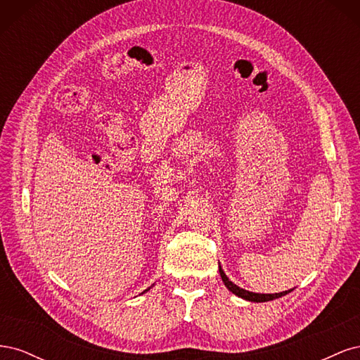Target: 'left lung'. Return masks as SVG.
<instances>
[{
	"mask_svg": "<svg viewBox=\"0 0 360 360\" xmlns=\"http://www.w3.org/2000/svg\"><path fill=\"white\" fill-rule=\"evenodd\" d=\"M219 274H221V278H222V281H224V284H225V287L230 290L231 292H234L236 296H238V297H242V299H245V300H249V302H269V300H275V299H279V297H282V296H285V294H288L291 290H288V291H282V292H275V294H261V292H252V291H248V290H243V288H240V287H237L234 282H231L230 279L226 278V275L224 274V270H222V267L219 266Z\"/></svg>",
	"mask_w": 360,
	"mask_h": 360,
	"instance_id": "8db88e82",
	"label": "left lung"
}]
</instances>
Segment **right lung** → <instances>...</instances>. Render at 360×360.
<instances>
[{"instance_id": "obj_1", "label": "right lung", "mask_w": 360, "mask_h": 360, "mask_svg": "<svg viewBox=\"0 0 360 360\" xmlns=\"http://www.w3.org/2000/svg\"><path fill=\"white\" fill-rule=\"evenodd\" d=\"M148 290H150V288H147V290H146V291H148ZM146 291H144V292H146Z\"/></svg>"}]
</instances>
